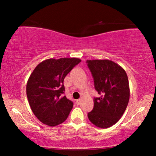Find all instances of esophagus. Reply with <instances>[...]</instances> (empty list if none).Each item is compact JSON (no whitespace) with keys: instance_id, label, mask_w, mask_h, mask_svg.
<instances>
[{"instance_id":"esophagus-1","label":"esophagus","mask_w":156,"mask_h":156,"mask_svg":"<svg viewBox=\"0 0 156 156\" xmlns=\"http://www.w3.org/2000/svg\"><path fill=\"white\" fill-rule=\"evenodd\" d=\"M80 99H77V100H76V104H77V105H79V104H80Z\"/></svg>"}]
</instances>
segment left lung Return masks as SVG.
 I'll list each match as a JSON object with an SVG mask.
<instances>
[{
  "label": "left lung",
  "instance_id": "left-lung-1",
  "mask_svg": "<svg viewBox=\"0 0 156 156\" xmlns=\"http://www.w3.org/2000/svg\"><path fill=\"white\" fill-rule=\"evenodd\" d=\"M94 88L100 95L94 99V108L88 113L90 121L100 128L115 125L124 113L129 99L127 73L120 65L108 59L87 60Z\"/></svg>",
  "mask_w": 156,
  "mask_h": 156
}]
</instances>
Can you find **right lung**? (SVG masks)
<instances>
[{
  "mask_svg": "<svg viewBox=\"0 0 156 156\" xmlns=\"http://www.w3.org/2000/svg\"><path fill=\"white\" fill-rule=\"evenodd\" d=\"M81 60L78 58L45 59L38 64L27 84V95L34 114L42 122L54 127L68 118L73 104L63 96L66 76Z\"/></svg>",
  "mask_w": 156,
  "mask_h": 156,
  "instance_id": "add662e5",
  "label": "right lung"
}]
</instances>
